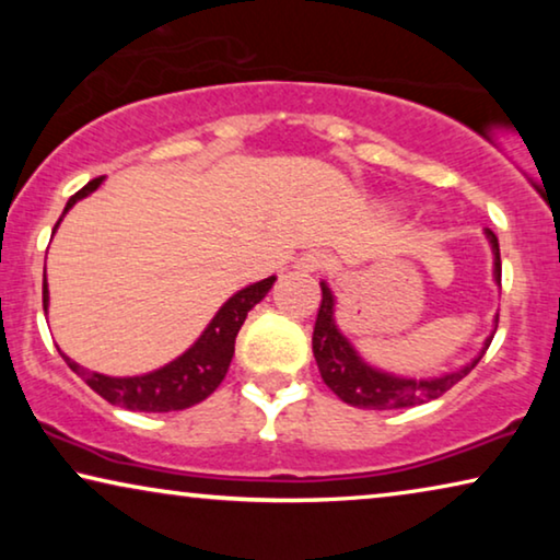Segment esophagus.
<instances>
[{"mask_svg":"<svg viewBox=\"0 0 560 560\" xmlns=\"http://www.w3.org/2000/svg\"><path fill=\"white\" fill-rule=\"evenodd\" d=\"M326 262H328V259H326L324 252L311 249V252H305V255H303L301 259H298L295 267H298V270H301V272H320V270H324V267H326Z\"/></svg>","mask_w":560,"mask_h":560,"instance_id":"34e87169","label":"esophagus"}]
</instances>
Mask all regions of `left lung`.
Instances as JSON below:
<instances>
[{
	"label": "left lung",
	"instance_id": "1",
	"mask_svg": "<svg viewBox=\"0 0 560 560\" xmlns=\"http://www.w3.org/2000/svg\"><path fill=\"white\" fill-rule=\"evenodd\" d=\"M485 236L492 247L494 255V282H502V262H500V242H497L494 232L485 229ZM320 308L316 318V328H313V357H316L318 372L328 387L334 389V395H339L343 402L354 405V408L364 410H397V408H410L416 402L435 400L446 389H451L456 382H462L474 366L479 364V359L485 357L489 343L494 339L497 331V316H494V331L485 339V347L471 362H466L462 370L443 372L439 377H402V374H393L380 370L364 362L362 354L351 347V341L341 334L339 324H336V298L328 288V282H320Z\"/></svg>",
	"mask_w": 560,
	"mask_h": 560
}]
</instances>
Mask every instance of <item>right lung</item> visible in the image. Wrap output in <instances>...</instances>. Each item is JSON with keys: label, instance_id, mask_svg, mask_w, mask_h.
Here are the masks:
<instances>
[{"label": "right lung", "instance_id": "obj_1", "mask_svg": "<svg viewBox=\"0 0 560 560\" xmlns=\"http://www.w3.org/2000/svg\"><path fill=\"white\" fill-rule=\"evenodd\" d=\"M104 178H94L86 183L79 194L68 198L63 217L73 209L81 198L94 194V190L102 186ZM58 219L56 229L60 226ZM52 229V234H56ZM272 278H265L259 282H252V285L236 290V293L229 298V301L217 311V316L211 318V324L203 328L201 336L190 343V347L183 351L180 357H175L173 362H167L160 370L135 374V377H109V374L91 372L79 362H73L71 357H66L60 351V357L66 359V364L79 374V377L86 382V385L104 397L106 402L119 405V408L127 410H140V412H171V410H186L190 405L201 402L209 397L213 389L221 385V380L226 377L229 364H232L234 357V341L236 334L247 318V313L255 308V305L262 301V298L270 293L275 285ZM50 295H48V280H45L43 272V308L48 311Z\"/></svg>", "mask_w": 560, "mask_h": 560}]
</instances>
